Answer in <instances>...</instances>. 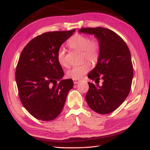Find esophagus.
Returning <instances> with one entry per match:
<instances>
[{
    "label": "esophagus",
    "mask_w": 150,
    "mask_h": 150,
    "mask_svg": "<svg viewBox=\"0 0 150 150\" xmlns=\"http://www.w3.org/2000/svg\"><path fill=\"white\" fill-rule=\"evenodd\" d=\"M81 81L80 80H77V79H73V83H74V84H77V83H80Z\"/></svg>",
    "instance_id": "34e87169"
}]
</instances>
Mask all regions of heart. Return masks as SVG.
I'll return each instance as SVG.
<instances>
[{
    "label": "heart",
    "instance_id": "1",
    "mask_svg": "<svg viewBox=\"0 0 150 150\" xmlns=\"http://www.w3.org/2000/svg\"><path fill=\"white\" fill-rule=\"evenodd\" d=\"M68 45L73 50L82 52V60L87 59L92 63H96L99 59L100 55V45L97 40H90L87 36L81 34H75L68 41ZM65 51L63 48L59 49L57 54L58 63L62 67H68L66 59ZM91 69L89 62H85L78 66L71 68L67 71V77L73 79H81Z\"/></svg>",
    "mask_w": 150,
    "mask_h": 150
}]
</instances>
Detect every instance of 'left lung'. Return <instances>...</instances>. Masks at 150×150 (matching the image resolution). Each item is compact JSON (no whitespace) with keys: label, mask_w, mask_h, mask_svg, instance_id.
<instances>
[{"label":"left lung","mask_w":150,"mask_h":150,"mask_svg":"<svg viewBox=\"0 0 150 150\" xmlns=\"http://www.w3.org/2000/svg\"><path fill=\"white\" fill-rule=\"evenodd\" d=\"M94 34L100 45V55L96 67L88 74L96 85H89L85 99L89 107L98 114L110 113L128 96L133 79V65L128 45L120 36L105 28H83L79 30ZM103 84L99 86V80Z\"/></svg>","instance_id":"8db88e82"}]
</instances>
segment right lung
<instances>
[{"instance_id": "1", "label": "right lung", "mask_w": 150, "mask_h": 150, "mask_svg": "<svg viewBox=\"0 0 150 150\" xmlns=\"http://www.w3.org/2000/svg\"><path fill=\"white\" fill-rule=\"evenodd\" d=\"M55 31L39 35L28 42L20 55L16 81L20 101L28 112L43 121L55 119L64 106L73 87L57 59L58 50L75 32Z\"/></svg>"}]
</instances>
